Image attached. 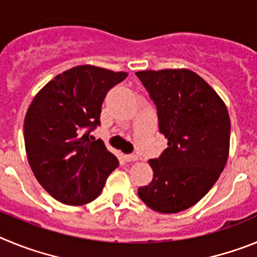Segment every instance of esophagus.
<instances>
[{
	"label": "esophagus",
	"mask_w": 257,
	"mask_h": 257,
	"mask_svg": "<svg viewBox=\"0 0 257 257\" xmlns=\"http://www.w3.org/2000/svg\"><path fill=\"white\" fill-rule=\"evenodd\" d=\"M124 160H126L127 162H135V161L139 160V157L136 156V154H126V156H124Z\"/></svg>",
	"instance_id": "esophagus-1"
}]
</instances>
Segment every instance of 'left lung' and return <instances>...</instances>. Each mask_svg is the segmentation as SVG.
<instances>
[{"mask_svg": "<svg viewBox=\"0 0 257 257\" xmlns=\"http://www.w3.org/2000/svg\"><path fill=\"white\" fill-rule=\"evenodd\" d=\"M136 76L156 104L160 131L169 140L160 158L149 161L153 179L138 194L157 212H180L201 201L225 167L228 109L193 70H140Z\"/></svg>", "mask_w": 257, "mask_h": 257, "instance_id": "obj_1", "label": "left lung"}]
</instances>
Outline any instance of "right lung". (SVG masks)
Here are the masks:
<instances>
[{
  "label": "right lung",
  "instance_id": "1",
  "mask_svg": "<svg viewBox=\"0 0 257 257\" xmlns=\"http://www.w3.org/2000/svg\"><path fill=\"white\" fill-rule=\"evenodd\" d=\"M126 72L78 65L58 74L37 92L24 119L28 162L38 183L56 201L86 205L101 193L117 169V157L90 131L100 123L106 92Z\"/></svg>",
  "mask_w": 257,
  "mask_h": 257
}]
</instances>
